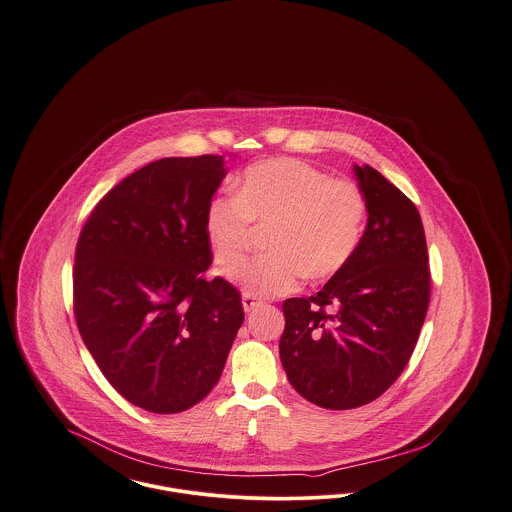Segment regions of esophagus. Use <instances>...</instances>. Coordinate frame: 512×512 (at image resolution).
I'll return each instance as SVG.
<instances>
[{
  "label": "esophagus",
  "instance_id": "34e87169",
  "mask_svg": "<svg viewBox=\"0 0 512 512\" xmlns=\"http://www.w3.org/2000/svg\"><path fill=\"white\" fill-rule=\"evenodd\" d=\"M242 303H244L245 313H251L255 307H259V305H261V299H257V297H255V295H251V293H244Z\"/></svg>",
  "mask_w": 512,
  "mask_h": 512
}]
</instances>
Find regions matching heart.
Returning <instances> with one entry per match:
<instances>
[{
    "instance_id": "b5f03b06",
    "label": "heart",
    "mask_w": 512,
    "mask_h": 512,
    "mask_svg": "<svg viewBox=\"0 0 512 512\" xmlns=\"http://www.w3.org/2000/svg\"><path fill=\"white\" fill-rule=\"evenodd\" d=\"M365 220V194L357 184L278 157L247 167L236 195L211 199L205 234L217 263L234 265L249 249L255 224H272V251L228 272L245 293L272 297L293 292L303 274L324 280L340 272L361 244Z\"/></svg>"
}]
</instances>
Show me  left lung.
<instances>
[{"instance_id":"obj_1","label":"left lung","mask_w":512,"mask_h":512,"mask_svg":"<svg viewBox=\"0 0 512 512\" xmlns=\"http://www.w3.org/2000/svg\"><path fill=\"white\" fill-rule=\"evenodd\" d=\"M365 234L351 261L311 297L286 299L280 359L297 393L345 411L378 399L413 355L430 305V265L413 201L355 165Z\"/></svg>"}]
</instances>
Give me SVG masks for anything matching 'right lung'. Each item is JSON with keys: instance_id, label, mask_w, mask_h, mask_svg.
I'll use <instances>...</instances> for the list:
<instances>
[{"instance_id": "1", "label": "right lung", "mask_w": 512, "mask_h": 512, "mask_svg": "<svg viewBox=\"0 0 512 512\" xmlns=\"http://www.w3.org/2000/svg\"><path fill=\"white\" fill-rule=\"evenodd\" d=\"M222 178L219 155L153 161L103 195L78 236V332L107 382L149 413L213 390L244 322L240 292L205 278V211Z\"/></svg>"}]
</instances>
